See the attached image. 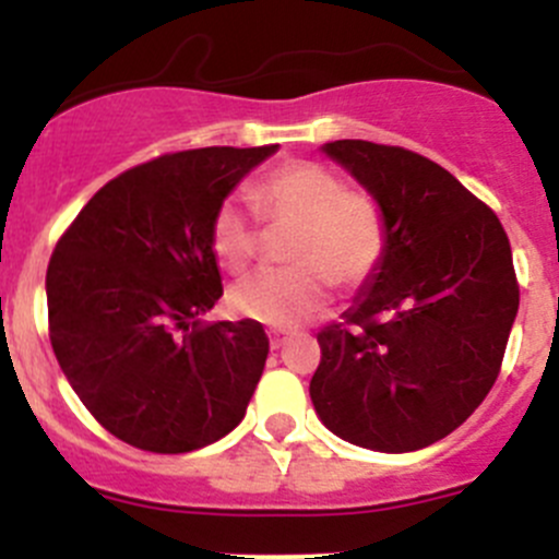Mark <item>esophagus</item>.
I'll list each match as a JSON object with an SVG mask.
<instances>
[{
    "instance_id": "esophagus-1",
    "label": "esophagus",
    "mask_w": 559,
    "mask_h": 559,
    "mask_svg": "<svg viewBox=\"0 0 559 559\" xmlns=\"http://www.w3.org/2000/svg\"><path fill=\"white\" fill-rule=\"evenodd\" d=\"M284 343H286V332H281V330L270 332V348H281Z\"/></svg>"
}]
</instances>
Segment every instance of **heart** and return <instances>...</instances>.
I'll list each match as a JSON object with an SVG mask.
<instances>
[{
    "label": "heart",
    "mask_w": 559,
    "mask_h": 559,
    "mask_svg": "<svg viewBox=\"0 0 559 559\" xmlns=\"http://www.w3.org/2000/svg\"><path fill=\"white\" fill-rule=\"evenodd\" d=\"M270 227L292 229L284 248L289 270L248 275L229 292V308L246 319L292 326L321 311L326 289H357L379 270L386 251V218L376 197L346 189L319 165H284L251 189ZM211 248L229 273H243L259 248L253 218L240 202L218 205Z\"/></svg>",
    "instance_id": "heart-1"
}]
</instances>
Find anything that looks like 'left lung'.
<instances>
[{"label":"left lung","instance_id":"obj_1","mask_svg":"<svg viewBox=\"0 0 559 559\" xmlns=\"http://www.w3.org/2000/svg\"><path fill=\"white\" fill-rule=\"evenodd\" d=\"M321 154L381 205L386 251L346 326L319 332L311 400L354 447L403 454L454 432L500 373L520 308L503 224L436 162L368 140Z\"/></svg>","mask_w":559,"mask_h":559}]
</instances>
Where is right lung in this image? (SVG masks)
Segmentation results:
<instances>
[{
	"label": "right lung",
	"mask_w": 559,
	"mask_h": 559,
	"mask_svg": "<svg viewBox=\"0 0 559 559\" xmlns=\"http://www.w3.org/2000/svg\"><path fill=\"white\" fill-rule=\"evenodd\" d=\"M275 151L197 148L132 167L53 248L50 346L81 403L129 447L194 452L246 416L267 335L253 319L200 326L197 316L222 297L213 213Z\"/></svg>",
	"instance_id": "1"
}]
</instances>
